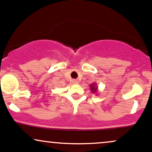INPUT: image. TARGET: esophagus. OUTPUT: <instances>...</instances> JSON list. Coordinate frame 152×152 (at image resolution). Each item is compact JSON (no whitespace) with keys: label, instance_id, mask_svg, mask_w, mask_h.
Instances as JSON below:
<instances>
[{"label":"esophagus","instance_id":"obj_1","mask_svg":"<svg viewBox=\"0 0 152 152\" xmlns=\"http://www.w3.org/2000/svg\"><path fill=\"white\" fill-rule=\"evenodd\" d=\"M72 83H78V81L77 79H73L72 80Z\"/></svg>","mask_w":152,"mask_h":152}]
</instances>
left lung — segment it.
<instances>
[{
	"mask_svg": "<svg viewBox=\"0 0 152 152\" xmlns=\"http://www.w3.org/2000/svg\"><path fill=\"white\" fill-rule=\"evenodd\" d=\"M90 89L93 94L98 93V86L96 83H93L90 85Z\"/></svg>",
	"mask_w": 152,
	"mask_h": 152,
	"instance_id": "1",
	"label": "left lung"
}]
</instances>
